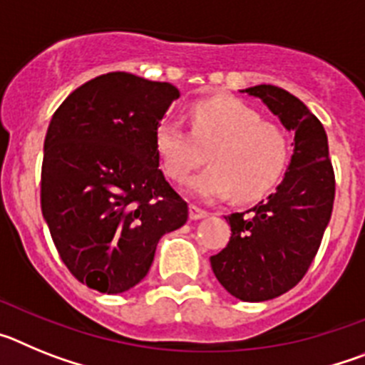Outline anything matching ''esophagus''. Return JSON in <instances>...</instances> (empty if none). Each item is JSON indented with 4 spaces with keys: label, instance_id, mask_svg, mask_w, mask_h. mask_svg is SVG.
Returning a JSON list of instances; mask_svg holds the SVG:
<instances>
[{
    "label": "esophagus",
    "instance_id": "1",
    "mask_svg": "<svg viewBox=\"0 0 365 365\" xmlns=\"http://www.w3.org/2000/svg\"><path fill=\"white\" fill-rule=\"evenodd\" d=\"M206 215H208V212L202 210V208H199V206H195V205L190 206V219H192V221H199V219H205Z\"/></svg>",
    "mask_w": 365,
    "mask_h": 365
}]
</instances>
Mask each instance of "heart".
I'll list each match as a JSON object with an SVG mask.
<instances>
[{"mask_svg": "<svg viewBox=\"0 0 365 365\" xmlns=\"http://www.w3.org/2000/svg\"><path fill=\"white\" fill-rule=\"evenodd\" d=\"M210 150L212 166L186 182L190 195L202 202L230 197L241 201L265 195L289 163V138L276 124L235 98H212L195 104L192 130L185 120L168 117L155 130V150L173 180H185Z\"/></svg>", "mask_w": 365, "mask_h": 365, "instance_id": "heart-1", "label": "heart"}]
</instances>
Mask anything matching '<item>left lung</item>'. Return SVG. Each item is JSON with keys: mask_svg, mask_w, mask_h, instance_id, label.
Here are the masks:
<instances>
[{"mask_svg": "<svg viewBox=\"0 0 365 365\" xmlns=\"http://www.w3.org/2000/svg\"><path fill=\"white\" fill-rule=\"evenodd\" d=\"M241 93L259 98L294 133V150L276 192L250 210L225 217L230 241L210 265L234 298L267 302L291 291L314 259L333 212L334 173L327 133L302 100L267 83Z\"/></svg>", "mask_w": 365, "mask_h": 365, "instance_id": "8db88e82", "label": "left lung"}]
</instances>
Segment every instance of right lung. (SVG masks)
<instances>
[{
  "instance_id": "obj_1",
  "label": "right lung",
  "mask_w": 365,
  "mask_h": 365,
  "mask_svg": "<svg viewBox=\"0 0 365 365\" xmlns=\"http://www.w3.org/2000/svg\"><path fill=\"white\" fill-rule=\"evenodd\" d=\"M179 96L172 83L117 71L74 89L51 118L41 214L67 269L95 291L120 294L143 282L160 237L188 219L155 150Z\"/></svg>"
}]
</instances>
